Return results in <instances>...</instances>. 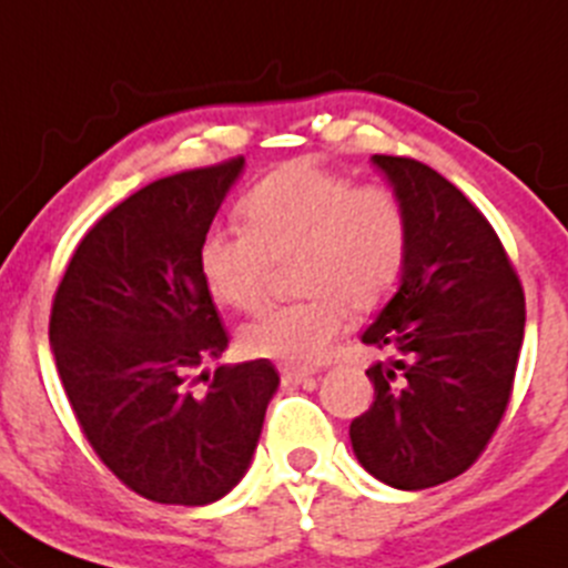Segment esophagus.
<instances>
[{"label":"esophagus","instance_id":"esophagus-1","mask_svg":"<svg viewBox=\"0 0 568 568\" xmlns=\"http://www.w3.org/2000/svg\"><path fill=\"white\" fill-rule=\"evenodd\" d=\"M277 369H280V381H283L285 386H300L302 381L313 378V369L307 367H291V364H283V367Z\"/></svg>","mask_w":568,"mask_h":568}]
</instances>
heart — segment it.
<instances>
[{"instance_id": "b5f03b06", "label": "heart", "mask_w": 568, "mask_h": 568, "mask_svg": "<svg viewBox=\"0 0 568 568\" xmlns=\"http://www.w3.org/2000/svg\"><path fill=\"white\" fill-rule=\"evenodd\" d=\"M247 225L217 223L199 244V272L214 302L255 310L266 300L274 261L294 264L302 300L268 307L239 332L255 359L315 364L329 354L351 307L373 313L397 291L408 264L410 225L386 184L294 160L244 199Z\"/></svg>"}]
</instances>
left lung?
Wrapping results in <instances>:
<instances>
[{
    "mask_svg": "<svg viewBox=\"0 0 568 568\" xmlns=\"http://www.w3.org/2000/svg\"><path fill=\"white\" fill-rule=\"evenodd\" d=\"M408 212V264L362 343L392 351L367 369L375 399L351 422L364 470L397 489L468 470L515 386L525 294L504 244L463 193L410 158L373 154Z\"/></svg>",
    "mask_w": 568,
    "mask_h": 568,
    "instance_id": "obj_1",
    "label": "left lung"
}]
</instances>
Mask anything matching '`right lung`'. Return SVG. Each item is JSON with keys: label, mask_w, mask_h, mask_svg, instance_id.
Here are the masks:
<instances>
[{"label": "right lung", "mask_w": 568, "mask_h": 568, "mask_svg": "<svg viewBox=\"0 0 568 568\" xmlns=\"http://www.w3.org/2000/svg\"><path fill=\"white\" fill-rule=\"evenodd\" d=\"M242 169L231 158L141 187L87 231L53 294L48 339L75 422L105 468L154 504L231 493L280 384L266 359L193 375L229 345L199 244Z\"/></svg>", "instance_id": "obj_1"}]
</instances>
